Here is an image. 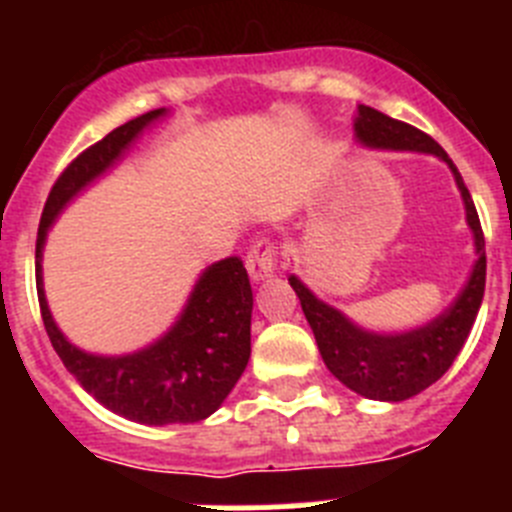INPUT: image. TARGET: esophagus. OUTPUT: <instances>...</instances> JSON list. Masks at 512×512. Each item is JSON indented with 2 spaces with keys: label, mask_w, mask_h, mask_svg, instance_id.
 I'll return each instance as SVG.
<instances>
[{
  "label": "esophagus",
  "mask_w": 512,
  "mask_h": 512,
  "mask_svg": "<svg viewBox=\"0 0 512 512\" xmlns=\"http://www.w3.org/2000/svg\"><path fill=\"white\" fill-rule=\"evenodd\" d=\"M277 243L271 241V238H259V241L253 243L251 251L246 256V269L251 274L253 282H264V279L274 277V271H277Z\"/></svg>",
  "instance_id": "esophagus-1"
}]
</instances>
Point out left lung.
Listing matches in <instances>:
<instances>
[{
  "label": "left lung",
  "instance_id": "8db88e82",
  "mask_svg": "<svg viewBox=\"0 0 512 512\" xmlns=\"http://www.w3.org/2000/svg\"><path fill=\"white\" fill-rule=\"evenodd\" d=\"M354 130L356 140L369 148L433 153L446 161L464 200L467 225L472 228L474 251H477L469 282L451 302L449 310L441 312L431 323L405 330V333H374V330L361 328L354 320H348L341 310L318 300L295 274L289 277L330 374L356 395L369 397V400L400 402L423 392L449 372V366L454 364L461 346L467 341L482 297H485V235H482L472 194L464 187L459 169L431 135H425L423 130L413 128L408 122L392 120L366 104H359Z\"/></svg>",
  "mask_w": 512,
  "mask_h": 512
}]
</instances>
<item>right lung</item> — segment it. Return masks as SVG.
Segmentation results:
<instances>
[{
    "label": "right lung",
    "instance_id": "right-lung-1",
    "mask_svg": "<svg viewBox=\"0 0 512 512\" xmlns=\"http://www.w3.org/2000/svg\"><path fill=\"white\" fill-rule=\"evenodd\" d=\"M166 110H151L104 135L66 166L53 184L35 243V282L45 333L76 382L112 413L146 425L197 423L215 413L251 356L253 292L238 256L202 271L182 315L166 336L125 356L87 354L58 330L43 292L48 228L81 189L117 164L130 143Z\"/></svg>",
    "mask_w": 512,
    "mask_h": 512
}]
</instances>
